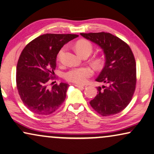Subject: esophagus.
<instances>
[{
  "mask_svg": "<svg viewBox=\"0 0 154 154\" xmlns=\"http://www.w3.org/2000/svg\"><path fill=\"white\" fill-rule=\"evenodd\" d=\"M75 86H76V87H78V88H82V89H84V88H86V85H80V84H75Z\"/></svg>",
  "mask_w": 154,
  "mask_h": 154,
  "instance_id": "obj_1",
  "label": "esophagus"
}]
</instances>
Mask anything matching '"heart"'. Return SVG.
<instances>
[{
	"instance_id": "obj_1",
	"label": "heart",
	"mask_w": 154,
	"mask_h": 154,
	"mask_svg": "<svg viewBox=\"0 0 154 154\" xmlns=\"http://www.w3.org/2000/svg\"><path fill=\"white\" fill-rule=\"evenodd\" d=\"M75 50L80 56L84 54L90 55L93 51V45L87 40H82L78 41L75 44ZM63 48L60 49L58 54V58L61 56ZM94 66L97 68H100L103 65V60L101 58H97L94 60ZM94 71L89 67H80V68H72L65 72L64 77L69 82L76 84H84L88 78L91 77Z\"/></svg>"
}]
</instances>
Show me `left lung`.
I'll use <instances>...</instances> for the list:
<instances>
[{
    "mask_svg": "<svg viewBox=\"0 0 154 154\" xmlns=\"http://www.w3.org/2000/svg\"><path fill=\"white\" fill-rule=\"evenodd\" d=\"M103 49L105 64L96 81L98 94L90 101L95 111L103 116L118 114L130 103L135 90L136 63L130 47L109 33H80Z\"/></svg>",
    "mask_w": 154,
    "mask_h": 154,
    "instance_id": "1",
    "label": "left lung"
}]
</instances>
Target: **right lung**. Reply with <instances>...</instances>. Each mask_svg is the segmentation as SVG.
Segmentation results:
<instances>
[{
  "label": "right lung",
  "mask_w": 154,
  "mask_h": 154,
  "mask_svg": "<svg viewBox=\"0 0 154 154\" xmlns=\"http://www.w3.org/2000/svg\"><path fill=\"white\" fill-rule=\"evenodd\" d=\"M78 36L44 34L30 42L23 49L17 66V87L23 103L30 111L49 115L64 102L68 84H56L51 89L47 88V84L55 75L56 57L60 49Z\"/></svg>",
  "instance_id": "1"
}]
</instances>
